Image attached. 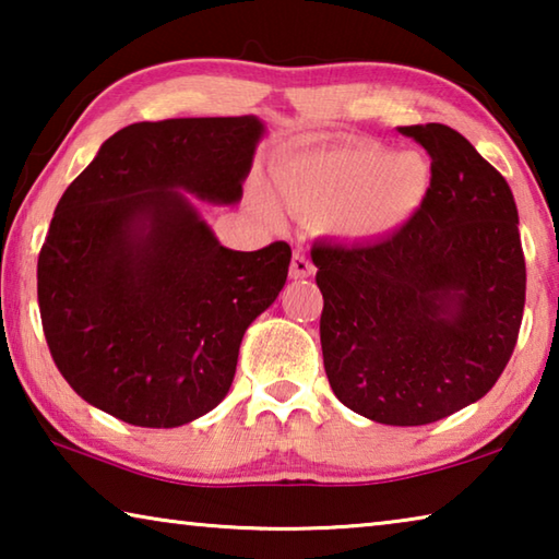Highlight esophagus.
Wrapping results in <instances>:
<instances>
[{"mask_svg":"<svg viewBox=\"0 0 559 559\" xmlns=\"http://www.w3.org/2000/svg\"><path fill=\"white\" fill-rule=\"evenodd\" d=\"M313 263L306 257L302 251H293V259H290V278H308L313 276Z\"/></svg>","mask_w":559,"mask_h":559,"instance_id":"esophagus-1","label":"esophagus"}]
</instances>
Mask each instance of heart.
Masks as SVG:
<instances>
[{"label":"heart","mask_w":559,"mask_h":559,"mask_svg":"<svg viewBox=\"0 0 559 559\" xmlns=\"http://www.w3.org/2000/svg\"><path fill=\"white\" fill-rule=\"evenodd\" d=\"M273 182L290 210H337L340 229L370 239L412 219L429 192L431 167L414 150L390 153L374 143H355L286 157L273 169Z\"/></svg>","instance_id":"obj_1"}]
</instances>
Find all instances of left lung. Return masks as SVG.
<instances>
[{
  "instance_id": "8db88e82",
  "label": "left lung",
  "mask_w": 559,
  "mask_h": 559,
  "mask_svg": "<svg viewBox=\"0 0 559 559\" xmlns=\"http://www.w3.org/2000/svg\"><path fill=\"white\" fill-rule=\"evenodd\" d=\"M431 157L409 222L370 243H316L320 345L340 402L421 427L490 392L513 355L525 257L506 177L441 122L404 126Z\"/></svg>"
}]
</instances>
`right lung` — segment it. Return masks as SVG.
<instances>
[{
  "instance_id": "right-lung-1",
  "label": "right lung",
  "mask_w": 559,
  "mask_h": 559,
  "mask_svg": "<svg viewBox=\"0 0 559 559\" xmlns=\"http://www.w3.org/2000/svg\"><path fill=\"white\" fill-rule=\"evenodd\" d=\"M261 120L132 122L56 204L36 288L46 345L88 404L147 429L212 412L246 328L288 276L290 246H219L179 188L236 202Z\"/></svg>"
}]
</instances>
